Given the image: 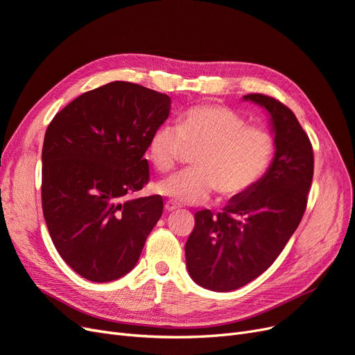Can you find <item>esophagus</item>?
<instances>
[{
    "mask_svg": "<svg viewBox=\"0 0 355 355\" xmlns=\"http://www.w3.org/2000/svg\"><path fill=\"white\" fill-rule=\"evenodd\" d=\"M180 206L175 203V202H173V200H168L166 203H165V211L166 212H173V211H175V209H178Z\"/></svg>",
    "mask_w": 355,
    "mask_h": 355,
    "instance_id": "1",
    "label": "esophagus"
}]
</instances>
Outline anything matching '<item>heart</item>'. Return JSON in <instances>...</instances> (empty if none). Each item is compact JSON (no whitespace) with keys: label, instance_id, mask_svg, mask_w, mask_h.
Here are the masks:
<instances>
[{"label":"heart","instance_id":"b5f03b06","mask_svg":"<svg viewBox=\"0 0 355 355\" xmlns=\"http://www.w3.org/2000/svg\"><path fill=\"white\" fill-rule=\"evenodd\" d=\"M186 144L200 149L193 161L196 168L156 186L159 194L186 205L203 203L216 190L224 199L240 198L263 178L275 153L266 128L250 127L245 118L219 105H199L182 112L177 127H157L148 156L159 173H168L180 162Z\"/></svg>","mask_w":355,"mask_h":355}]
</instances>
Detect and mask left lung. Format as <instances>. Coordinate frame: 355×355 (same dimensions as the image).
I'll list each match as a JSON object with an SVG mask.
<instances>
[{
    "instance_id": "1",
    "label": "left lung",
    "mask_w": 355,
    "mask_h": 355,
    "mask_svg": "<svg viewBox=\"0 0 355 355\" xmlns=\"http://www.w3.org/2000/svg\"><path fill=\"white\" fill-rule=\"evenodd\" d=\"M243 101L266 110L275 140L273 159L257 184L228 200L222 212L194 215L186 244L187 270L206 290L228 293L256 279L297 230L313 180V149L294 112L266 95Z\"/></svg>"
}]
</instances>
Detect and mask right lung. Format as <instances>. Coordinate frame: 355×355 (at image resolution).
<instances>
[{
	"label": "right lung",
	"instance_id": "1",
	"mask_svg": "<svg viewBox=\"0 0 355 355\" xmlns=\"http://www.w3.org/2000/svg\"><path fill=\"white\" fill-rule=\"evenodd\" d=\"M169 111L168 95L112 82L76 98L46 128L44 218L62 260L87 281L127 275L162 215L161 196H127L148 184L143 155Z\"/></svg>",
	"mask_w": 355,
	"mask_h": 355
}]
</instances>
